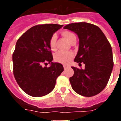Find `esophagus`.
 <instances>
[{"label":"esophagus","mask_w":121,"mask_h":121,"mask_svg":"<svg viewBox=\"0 0 121 121\" xmlns=\"http://www.w3.org/2000/svg\"><path fill=\"white\" fill-rule=\"evenodd\" d=\"M69 67H70L69 65H63V68H64L65 70H66V68H69Z\"/></svg>","instance_id":"34e87169"}]
</instances>
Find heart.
Here are the masks:
<instances>
[{"mask_svg": "<svg viewBox=\"0 0 121 121\" xmlns=\"http://www.w3.org/2000/svg\"><path fill=\"white\" fill-rule=\"evenodd\" d=\"M61 35L72 43L74 41L77 40V36L73 33L69 31H63ZM56 35H53L49 39V44L51 50L55 51L56 49ZM74 56V54L72 51H59L55 55V60L58 63L62 64H68Z\"/></svg>", "mask_w": 121, "mask_h": 121, "instance_id": "heart-1", "label": "heart"}]
</instances>
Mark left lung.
<instances>
[{"label":"left lung","instance_id":"obj_1","mask_svg":"<svg viewBox=\"0 0 121 121\" xmlns=\"http://www.w3.org/2000/svg\"><path fill=\"white\" fill-rule=\"evenodd\" d=\"M79 38V49L74 61L85 69L72 66L73 75L70 78L72 88L85 97L96 95L105 88L111 77L114 61L111 45L101 29L86 22L65 26Z\"/></svg>","mask_w":121,"mask_h":121}]
</instances>
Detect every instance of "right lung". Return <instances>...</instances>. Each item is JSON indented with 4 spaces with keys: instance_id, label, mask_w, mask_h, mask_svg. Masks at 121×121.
Listing matches in <instances>:
<instances>
[{
    "instance_id": "obj_1",
    "label": "right lung",
    "mask_w": 121,
    "mask_h": 121,
    "mask_svg": "<svg viewBox=\"0 0 121 121\" xmlns=\"http://www.w3.org/2000/svg\"><path fill=\"white\" fill-rule=\"evenodd\" d=\"M62 27L55 24L35 26L16 43L12 55L13 73L19 86L29 95L39 97L49 94L64 70L61 63L51 62L49 44L52 35ZM48 62L51 66H43Z\"/></svg>"
}]
</instances>
